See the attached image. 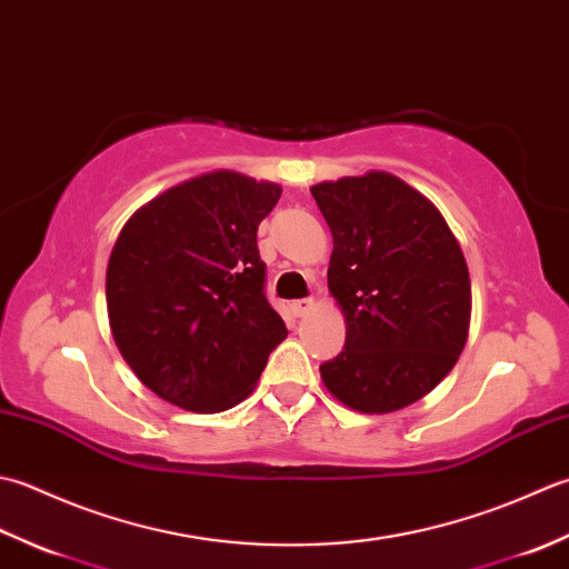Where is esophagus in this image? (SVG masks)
<instances>
[{
    "label": "esophagus",
    "mask_w": 569,
    "mask_h": 569,
    "mask_svg": "<svg viewBox=\"0 0 569 569\" xmlns=\"http://www.w3.org/2000/svg\"><path fill=\"white\" fill-rule=\"evenodd\" d=\"M315 299H297V301H292V305H289V309H292V315L295 317H307L309 311H315Z\"/></svg>",
    "instance_id": "1"
}]
</instances>
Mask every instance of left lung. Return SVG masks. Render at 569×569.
Instances as JSON below:
<instances>
[{
	"label": "left lung",
	"instance_id": "obj_1",
	"mask_svg": "<svg viewBox=\"0 0 569 569\" xmlns=\"http://www.w3.org/2000/svg\"><path fill=\"white\" fill-rule=\"evenodd\" d=\"M311 196L333 238L329 292L343 351L319 368L346 408L388 415L432 392L469 339L471 280L445 216L396 173L321 181Z\"/></svg>",
	"mask_w": 569,
	"mask_h": 569
}]
</instances>
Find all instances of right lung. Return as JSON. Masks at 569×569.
I'll return each instance as SVG.
<instances>
[{
  "instance_id": "1",
  "label": "right lung",
  "mask_w": 569,
  "mask_h": 569,
  "mask_svg": "<svg viewBox=\"0 0 569 569\" xmlns=\"http://www.w3.org/2000/svg\"><path fill=\"white\" fill-rule=\"evenodd\" d=\"M282 187L199 173L139 206L110 252L112 339L142 386L189 412H223L258 386L282 317L264 299L258 226Z\"/></svg>"
}]
</instances>
